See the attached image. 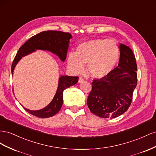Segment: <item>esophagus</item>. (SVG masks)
<instances>
[{"mask_svg": "<svg viewBox=\"0 0 156 156\" xmlns=\"http://www.w3.org/2000/svg\"><path fill=\"white\" fill-rule=\"evenodd\" d=\"M83 80H84V79H83V77H82V76H80V77H79V79H78V82H79V83L83 82Z\"/></svg>", "mask_w": 156, "mask_h": 156, "instance_id": "esophagus-1", "label": "esophagus"}]
</instances>
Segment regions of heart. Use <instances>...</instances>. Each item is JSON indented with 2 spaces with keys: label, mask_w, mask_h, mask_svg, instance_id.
Returning <instances> with one entry per match:
<instances>
[{
  "label": "heart",
  "mask_w": 156,
  "mask_h": 156,
  "mask_svg": "<svg viewBox=\"0 0 156 156\" xmlns=\"http://www.w3.org/2000/svg\"><path fill=\"white\" fill-rule=\"evenodd\" d=\"M119 55V47L114 40L93 39L79 44L76 53H69L67 66L73 73L80 74L87 63L88 73L93 78H101L112 72Z\"/></svg>",
  "instance_id": "heart-1"
}]
</instances>
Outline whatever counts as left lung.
I'll return each instance as SVG.
<instances>
[{
    "label": "left lung",
    "instance_id": "1",
    "mask_svg": "<svg viewBox=\"0 0 156 156\" xmlns=\"http://www.w3.org/2000/svg\"><path fill=\"white\" fill-rule=\"evenodd\" d=\"M118 66L109 74L93 80L87 104L91 112L100 118H114L129 107L137 84V65L131 49L121 44Z\"/></svg>",
    "mask_w": 156,
    "mask_h": 156
}]
</instances>
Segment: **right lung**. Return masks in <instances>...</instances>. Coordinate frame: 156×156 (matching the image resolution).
<instances>
[{
	"mask_svg": "<svg viewBox=\"0 0 156 156\" xmlns=\"http://www.w3.org/2000/svg\"><path fill=\"white\" fill-rule=\"evenodd\" d=\"M72 36L69 33L59 30H46L30 38L23 46L20 48L12 65L13 74L16 64L22 57L34 51L35 50H45L51 51L59 56L62 61H65L67 55L69 40ZM78 81V76H62L59 80V85L54 98L46 107L39 110L24 109L34 116L41 118H50L56 114L63 105V92L65 89L72 86Z\"/></svg>",
	"mask_w": 156,
	"mask_h": 156,
	"instance_id": "add662e5",
	"label": "right lung"
}]
</instances>
